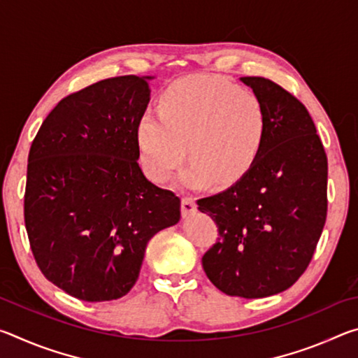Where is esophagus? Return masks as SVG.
<instances>
[{
  "instance_id": "1",
  "label": "esophagus",
  "mask_w": 358,
  "mask_h": 358,
  "mask_svg": "<svg viewBox=\"0 0 358 358\" xmlns=\"http://www.w3.org/2000/svg\"><path fill=\"white\" fill-rule=\"evenodd\" d=\"M194 211H196V202L191 197L181 199V215H183V217L192 215Z\"/></svg>"
}]
</instances>
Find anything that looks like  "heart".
<instances>
[{
    "instance_id": "heart-1",
    "label": "heart",
    "mask_w": 358,
    "mask_h": 358,
    "mask_svg": "<svg viewBox=\"0 0 358 358\" xmlns=\"http://www.w3.org/2000/svg\"><path fill=\"white\" fill-rule=\"evenodd\" d=\"M266 126L256 94L220 76H191L169 85L159 108L138 117L136 138L145 172L157 183L171 177L189 151L192 159L178 180L201 189L213 180L232 185L243 178L262 153Z\"/></svg>"
}]
</instances>
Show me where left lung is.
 <instances>
[{
	"label": "left lung",
	"mask_w": 358,
	"mask_h": 358,
	"mask_svg": "<svg viewBox=\"0 0 358 358\" xmlns=\"http://www.w3.org/2000/svg\"><path fill=\"white\" fill-rule=\"evenodd\" d=\"M240 80L262 101L266 138L243 178L197 201L220 232L202 265L221 292L264 299L289 289L310 264L325 224L329 167L299 99L268 78Z\"/></svg>",
	"instance_id": "left-lung-1"
}]
</instances>
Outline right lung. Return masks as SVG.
<instances>
[{
  "instance_id": "right-lung-1",
  "label": "right lung",
  "mask_w": 358,
  "mask_h": 358,
  "mask_svg": "<svg viewBox=\"0 0 358 358\" xmlns=\"http://www.w3.org/2000/svg\"><path fill=\"white\" fill-rule=\"evenodd\" d=\"M151 76L106 78L62 99L28 155L25 227L48 281L85 301L134 286L148 241L180 221V199L138 167L136 126Z\"/></svg>"
}]
</instances>
